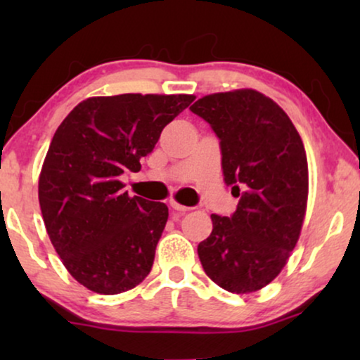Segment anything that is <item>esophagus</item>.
<instances>
[{"instance_id":"obj_1","label":"esophagus","mask_w":360,"mask_h":360,"mask_svg":"<svg viewBox=\"0 0 360 360\" xmlns=\"http://www.w3.org/2000/svg\"><path fill=\"white\" fill-rule=\"evenodd\" d=\"M170 206H172V208H174L175 211H180V213H185V211H188V210H190L188 206L180 205L179 201H175V200H170Z\"/></svg>"}]
</instances>
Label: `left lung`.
I'll return each mask as SVG.
<instances>
[{"mask_svg": "<svg viewBox=\"0 0 360 360\" xmlns=\"http://www.w3.org/2000/svg\"><path fill=\"white\" fill-rule=\"evenodd\" d=\"M191 112L219 139L226 185L239 198L231 216L211 214L198 244L208 277L231 293L264 288L297 245L308 200V162L298 131L282 108L255 90L200 98Z\"/></svg>", "mask_w": 360, "mask_h": 360, "instance_id": "1", "label": "left lung"}]
</instances>
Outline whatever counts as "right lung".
<instances>
[{
	"label": "right lung",
	"instance_id": "1",
	"mask_svg": "<svg viewBox=\"0 0 360 360\" xmlns=\"http://www.w3.org/2000/svg\"><path fill=\"white\" fill-rule=\"evenodd\" d=\"M193 100L139 93L88 98L57 127L39 176V203L63 265L91 292H127L149 275L169 208L131 198L120 179L141 170V157Z\"/></svg>",
	"mask_w": 360,
	"mask_h": 360
}]
</instances>
